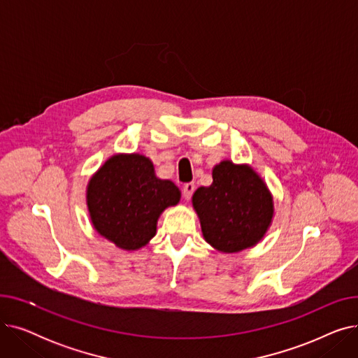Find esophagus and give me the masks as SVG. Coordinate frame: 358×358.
Instances as JSON below:
<instances>
[{
	"label": "esophagus",
	"instance_id": "esophagus-1",
	"mask_svg": "<svg viewBox=\"0 0 358 358\" xmlns=\"http://www.w3.org/2000/svg\"><path fill=\"white\" fill-rule=\"evenodd\" d=\"M194 190H196L194 182H185V184L182 185V197H184L185 200H190L192 196H193V193H194Z\"/></svg>",
	"mask_w": 358,
	"mask_h": 358
}]
</instances>
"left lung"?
<instances>
[{
	"mask_svg": "<svg viewBox=\"0 0 358 358\" xmlns=\"http://www.w3.org/2000/svg\"><path fill=\"white\" fill-rule=\"evenodd\" d=\"M201 232L210 245L223 252L254 247L273 219V199L254 169L223 161L213 168L210 187L193 196Z\"/></svg>",
	"mask_w": 358,
	"mask_h": 358,
	"instance_id": "1",
	"label": "left lung"
}]
</instances>
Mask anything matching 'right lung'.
Listing matches in <instances>:
<instances>
[{"mask_svg": "<svg viewBox=\"0 0 358 358\" xmlns=\"http://www.w3.org/2000/svg\"><path fill=\"white\" fill-rule=\"evenodd\" d=\"M178 187L155 177L139 154L111 157L90 180L87 204L94 228L122 250H138L155 236L159 215L180 201Z\"/></svg>", "mask_w": 358, "mask_h": 358, "instance_id": "1", "label": "right lung"}]
</instances>
